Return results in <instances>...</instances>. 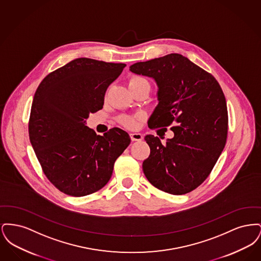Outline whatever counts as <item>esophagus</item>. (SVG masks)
Instances as JSON below:
<instances>
[{"label": "esophagus", "mask_w": 261, "mask_h": 261, "mask_svg": "<svg viewBox=\"0 0 261 261\" xmlns=\"http://www.w3.org/2000/svg\"><path fill=\"white\" fill-rule=\"evenodd\" d=\"M130 138H131V140H132L133 142H134V141H142V140H143V135L140 134V133L133 132V133H130Z\"/></svg>", "instance_id": "34e87169"}]
</instances>
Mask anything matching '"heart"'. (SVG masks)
<instances>
[{"label":"heart","mask_w":261,"mask_h":261,"mask_svg":"<svg viewBox=\"0 0 261 261\" xmlns=\"http://www.w3.org/2000/svg\"><path fill=\"white\" fill-rule=\"evenodd\" d=\"M144 81H147L145 78H142V77H139V76H134L132 77L130 80H129V86H133V85H136L139 84L141 82H144ZM141 118V115H135V116H122L120 121L121 123L126 126V127H129V128H134L136 127L137 123H138V120Z\"/></svg>","instance_id":"obj_1"}]
</instances>
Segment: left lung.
Here are the masks:
<instances>
[{"label":"left lung","instance_id":"8db88e82","mask_svg":"<svg viewBox=\"0 0 261 261\" xmlns=\"http://www.w3.org/2000/svg\"><path fill=\"white\" fill-rule=\"evenodd\" d=\"M130 70L158 84L159 105L149 117V128L178 124L171 127L174 137L165 144L159 137H145L150 153L143 162L144 174L165 193H190L208 177L226 144L223 91L211 73L179 54L137 62Z\"/></svg>","mask_w":261,"mask_h":261}]
</instances>
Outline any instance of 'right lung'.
Here are the masks:
<instances>
[{
  "mask_svg": "<svg viewBox=\"0 0 261 261\" xmlns=\"http://www.w3.org/2000/svg\"><path fill=\"white\" fill-rule=\"evenodd\" d=\"M125 66L80 58L38 86L28 124L30 143L43 172L66 195L84 197L106 186L131 142L118 127L100 136L85 125L91 112L102 109L107 89Z\"/></svg>",
  "mask_w": 261,
  "mask_h": 261,
  "instance_id": "right-lung-1",
  "label": "right lung"
}]
</instances>
